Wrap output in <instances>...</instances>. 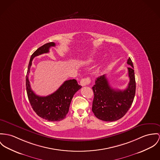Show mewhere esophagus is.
Segmentation results:
<instances>
[{
	"instance_id": "obj_1",
	"label": "esophagus",
	"mask_w": 160,
	"mask_h": 160,
	"mask_svg": "<svg viewBox=\"0 0 160 160\" xmlns=\"http://www.w3.org/2000/svg\"><path fill=\"white\" fill-rule=\"evenodd\" d=\"M90 83H91V79L89 77H86V78H82L80 80V85L82 86L89 85Z\"/></svg>"
}]
</instances>
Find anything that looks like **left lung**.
<instances>
[{
    "label": "left lung",
    "instance_id": "8db88e82",
    "mask_svg": "<svg viewBox=\"0 0 160 160\" xmlns=\"http://www.w3.org/2000/svg\"><path fill=\"white\" fill-rule=\"evenodd\" d=\"M127 64L130 82L124 90L115 89L111 87L106 75L96 80L92 86L94 99L92 111L98 119L112 122L122 118L128 111L135 96L136 82L133 64L128 58Z\"/></svg>",
    "mask_w": 160,
    "mask_h": 160
}]
</instances>
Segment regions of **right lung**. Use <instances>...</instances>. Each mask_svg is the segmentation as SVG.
Masks as SVG:
<instances>
[{
  "instance_id": "1",
  "label": "right lung",
  "mask_w": 160,
  "mask_h": 160,
  "mask_svg": "<svg viewBox=\"0 0 160 160\" xmlns=\"http://www.w3.org/2000/svg\"><path fill=\"white\" fill-rule=\"evenodd\" d=\"M54 46H55L54 42H48L39 48L32 55L26 75L27 96L33 110L38 116L51 122L62 121L66 118L75 93L82 88L76 80L72 79L65 81L55 92L48 96H37L32 90L28 75L33 59L39 55L48 53L50 48Z\"/></svg>"
}]
</instances>
